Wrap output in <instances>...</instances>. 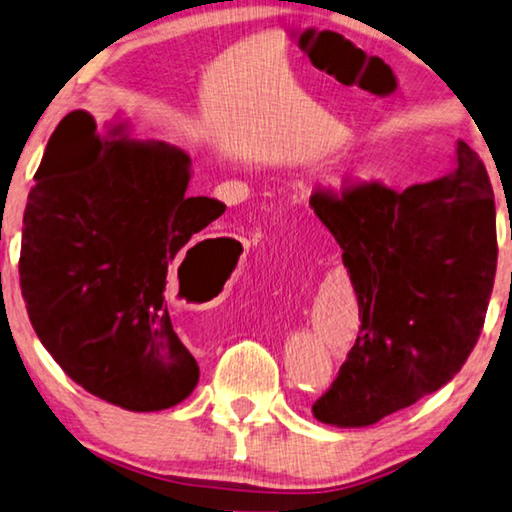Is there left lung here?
I'll return each instance as SVG.
<instances>
[{
    "mask_svg": "<svg viewBox=\"0 0 512 512\" xmlns=\"http://www.w3.org/2000/svg\"><path fill=\"white\" fill-rule=\"evenodd\" d=\"M310 205L344 250L362 323L312 412L337 428L371 426L449 383L476 346L497 273L492 184L458 141L440 180L316 189Z\"/></svg>",
    "mask_w": 512,
    "mask_h": 512,
    "instance_id": "8db88e82",
    "label": "left lung"
}]
</instances>
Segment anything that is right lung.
Instances as JSON below:
<instances>
[{"label":"right lung","mask_w":512,"mask_h":512,"mask_svg":"<svg viewBox=\"0 0 512 512\" xmlns=\"http://www.w3.org/2000/svg\"><path fill=\"white\" fill-rule=\"evenodd\" d=\"M34 180L20 287L40 342L97 399L132 412L184 401L200 369L170 323L166 275L223 202L186 196L184 150L132 139L125 116L100 132L88 111L61 120Z\"/></svg>","instance_id":"1"}]
</instances>
